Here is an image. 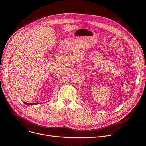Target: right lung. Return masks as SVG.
I'll use <instances>...</instances> for the list:
<instances>
[{"label":"right lung","mask_w":146,"mask_h":146,"mask_svg":"<svg viewBox=\"0 0 146 146\" xmlns=\"http://www.w3.org/2000/svg\"><path fill=\"white\" fill-rule=\"evenodd\" d=\"M25 104L27 105H34V104H31V103H26V102H24Z\"/></svg>","instance_id":"right-lung-1"}]
</instances>
